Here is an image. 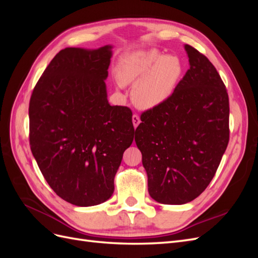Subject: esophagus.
<instances>
[{
    "mask_svg": "<svg viewBox=\"0 0 258 258\" xmlns=\"http://www.w3.org/2000/svg\"><path fill=\"white\" fill-rule=\"evenodd\" d=\"M132 122H134V127L135 128H137L139 124H140V122H141V120H140V117L137 114H135L134 116H132Z\"/></svg>",
    "mask_w": 258,
    "mask_h": 258,
    "instance_id": "34e87169",
    "label": "esophagus"
}]
</instances>
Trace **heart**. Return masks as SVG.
I'll use <instances>...</instances> for the list:
<instances>
[{
    "label": "heart",
    "mask_w": 258,
    "mask_h": 258,
    "mask_svg": "<svg viewBox=\"0 0 258 258\" xmlns=\"http://www.w3.org/2000/svg\"><path fill=\"white\" fill-rule=\"evenodd\" d=\"M121 85L135 84L132 100L142 110H152L172 96L182 79L183 63L175 54L144 49L124 54L116 70Z\"/></svg>",
    "instance_id": "1"
}]
</instances>
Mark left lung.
<instances>
[{
	"mask_svg": "<svg viewBox=\"0 0 258 258\" xmlns=\"http://www.w3.org/2000/svg\"><path fill=\"white\" fill-rule=\"evenodd\" d=\"M189 69L165 103L144 112L136 129L150 196L184 205L204 191L229 141V100L209 59L184 45Z\"/></svg>",
	"mask_w": 258,
	"mask_h": 258,
	"instance_id": "obj_1",
	"label": "left lung"
}]
</instances>
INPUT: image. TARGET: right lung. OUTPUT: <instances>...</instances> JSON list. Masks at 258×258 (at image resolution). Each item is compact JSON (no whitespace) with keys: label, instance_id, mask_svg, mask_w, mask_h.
Wrapping results in <instances>:
<instances>
[{"label":"right lung","instance_id":"1","mask_svg":"<svg viewBox=\"0 0 258 258\" xmlns=\"http://www.w3.org/2000/svg\"><path fill=\"white\" fill-rule=\"evenodd\" d=\"M113 46L60 50L30 99V146L46 182L77 207L110 199L135 128L127 106L108 103Z\"/></svg>","mask_w":258,"mask_h":258}]
</instances>
